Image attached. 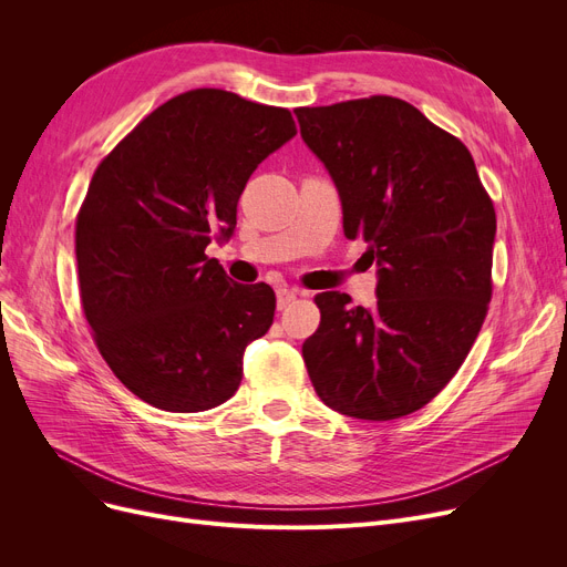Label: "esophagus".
<instances>
[{
    "label": "esophagus",
    "mask_w": 567,
    "mask_h": 567,
    "mask_svg": "<svg viewBox=\"0 0 567 567\" xmlns=\"http://www.w3.org/2000/svg\"><path fill=\"white\" fill-rule=\"evenodd\" d=\"M293 299H296V291L293 289L282 287V289L276 291V306H278V310H285Z\"/></svg>",
    "instance_id": "esophagus-1"
}]
</instances>
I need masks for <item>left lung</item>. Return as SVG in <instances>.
Listing matches in <instances>:
<instances>
[{"label": "left lung", "instance_id": "obj_1", "mask_svg": "<svg viewBox=\"0 0 567 567\" xmlns=\"http://www.w3.org/2000/svg\"><path fill=\"white\" fill-rule=\"evenodd\" d=\"M365 238L377 303L321 291L303 361L326 406L361 421L419 411L471 351L492 299L496 214L468 148L391 96L293 110Z\"/></svg>", "mask_w": 567, "mask_h": 567}]
</instances>
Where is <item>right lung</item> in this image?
Segmentation results:
<instances>
[{"label":"right lung","mask_w":567,"mask_h":567,"mask_svg":"<svg viewBox=\"0 0 567 567\" xmlns=\"http://www.w3.org/2000/svg\"><path fill=\"white\" fill-rule=\"evenodd\" d=\"M296 135L285 107L195 89L114 146L75 223L84 317L131 393L174 413L227 402L244 351L274 323L276 293L234 282L204 255L236 229L257 165Z\"/></svg>","instance_id":"1"}]
</instances>
